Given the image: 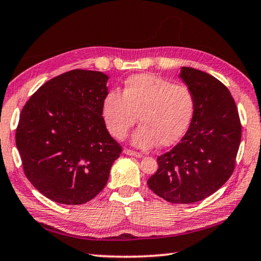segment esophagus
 Wrapping results in <instances>:
<instances>
[{
	"instance_id": "34e87169",
	"label": "esophagus",
	"mask_w": 261,
	"mask_h": 261,
	"mask_svg": "<svg viewBox=\"0 0 261 261\" xmlns=\"http://www.w3.org/2000/svg\"><path fill=\"white\" fill-rule=\"evenodd\" d=\"M123 153L126 154V155H130V156H137V158H140L141 156L140 153L132 151V149H127V148H125L124 151H123Z\"/></svg>"
}]
</instances>
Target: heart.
<instances>
[{
    "mask_svg": "<svg viewBox=\"0 0 261 261\" xmlns=\"http://www.w3.org/2000/svg\"><path fill=\"white\" fill-rule=\"evenodd\" d=\"M194 99L191 90L152 73H139L124 82L122 94L112 91L105 96L102 117L115 138L124 139L138 116L139 127L132 135L136 147L148 149L158 144L167 147L187 132L192 120Z\"/></svg>",
    "mask_w": 261,
    "mask_h": 261,
    "instance_id": "1",
    "label": "heart"
}]
</instances>
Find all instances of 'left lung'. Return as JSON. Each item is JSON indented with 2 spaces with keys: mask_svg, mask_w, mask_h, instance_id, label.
Instances as JSON below:
<instances>
[{
  "mask_svg": "<svg viewBox=\"0 0 261 261\" xmlns=\"http://www.w3.org/2000/svg\"><path fill=\"white\" fill-rule=\"evenodd\" d=\"M178 77L194 99L187 134L170 152L158 156L148 188L174 204H192L218 191L230 177L242 126L228 88L200 70L182 67Z\"/></svg>",
  "mask_w": 261,
  "mask_h": 261,
  "instance_id": "1",
  "label": "left lung"
}]
</instances>
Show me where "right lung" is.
Returning a JSON list of instances; mask_svg holds the SVG:
<instances>
[{
  "mask_svg": "<svg viewBox=\"0 0 261 261\" xmlns=\"http://www.w3.org/2000/svg\"><path fill=\"white\" fill-rule=\"evenodd\" d=\"M108 79L71 70L43 84L21 110L16 145L24 173L48 199L85 204L107 184L122 152L102 117Z\"/></svg>",
  "mask_w": 261,
  "mask_h": 261,
  "instance_id": "right-lung-1",
  "label": "right lung"
}]
</instances>
